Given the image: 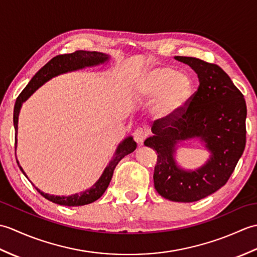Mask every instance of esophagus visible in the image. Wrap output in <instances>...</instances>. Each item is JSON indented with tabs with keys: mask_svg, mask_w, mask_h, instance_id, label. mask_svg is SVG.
<instances>
[{
	"mask_svg": "<svg viewBox=\"0 0 257 257\" xmlns=\"http://www.w3.org/2000/svg\"><path fill=\"white\" fill-rule=\"evenodd\" d=\"M148 135H149L148 130L143 127H137L134 132V137L138 144H143L145 139L148 137Z\"/></svg>",
	"mask_w": 257,
	"mask_h": 257,
	"instance_id": "34e87169",
	"label": "esophagus"
}]
</instances>
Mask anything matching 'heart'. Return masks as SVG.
Masks as SVG:
<instances>
[{"label":"heart","instance_id":"obj_1","mask_svg":"<svg viewBox=\"0 0 257 257\" xmlns=\"http://www.w3.org/2000/svg\"><path fill=\"white\" fill-rule=\"evenodd\" d=\"M141 91L147 97H156L154 110L159 117L176 116L192 96L193 83L188 75L178 74L169 67H158L145 76Z\"/></svg>","mask_w":257,"mask_h":257}]
</instances>
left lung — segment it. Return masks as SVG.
Segmentation results:
<instances>
[{
    "mask_svg": "<svg viewBox=\"0 0 257 257\" xmlns=\"http://www.w3.org/2000/svg\"><path fill=\"white\" fill-rule=\"evenodd\" d=\"M198 74L199 88L176 116L158 119L155 136L145 146L154 149L157 192L174 202H195L221 189L235 169L246 144V102L228 75L216 64L195 57L176 56ZM199 137L211 152L204 166L194 172L179 168L174 160L180 141Z\"/></svg>",
    "mask_w": 257,
    "mask_h": 257,
    "instance_id": "8db88e82",
    "label": "left lung"
}]
</instances>
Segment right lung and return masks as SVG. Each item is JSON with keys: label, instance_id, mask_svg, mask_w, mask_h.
<instances>
[{"label": "right lung", "instance_id": "add662e5", "mask_svg": "<svg viewBox=\"0 0 257 257\" xmlns=\"http://www.w3.org/2000/svg\"><path fill=\"white\" fill-rule=\"evenodd\" d=\"M109 56L107 54L99 53V52H87V51H76L70 54H63V55H57L52 58L50 62L44 65L38 72L34 75V77L31 79V81L25 88L22 90L19 97L16 98V102L14 106V114H13V122L15 128V135L18 134V122H19V113L21 110L22 103H23L27 98H29L33 92H34L38 87H41L43 84L46 83L47 80L55 77L57 75H61L67 72H73V70L81 69L88 66H95V65H99L107 62ZM15 145H16V137H15ZM137 148V144L135 143L133 137L125 138L121 144H119L118 148L116 150V154L112 157L111 161L102 172L99 180L92 185L89 190H86L80 194H74L70 196H55L42 192L41 190H36L40 192L45 199L48 201H52L56 204L66 205V206H79V205H86L92 203L96 200H98L100 196L105 193L106 189L108 188L110 180L112 178L113 170L118 162L122 159L124 156L129 154ZM19 163V162H18ZM20 169L25 174L21 166ZM26 176V174H25ZM27 178V177H26Z\"/></svg>", "mask_w": 257, "mask_h": 257}]
</instances>
